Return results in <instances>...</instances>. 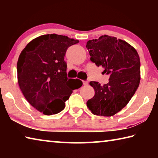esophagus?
<instances>
[{"label":"esophagus","mask_w":158,"mask_h":158,"mask_svg":"<svg viewBox=\"0 0 158 158\" xmlns=\"http://www.w3.org/2000/svg\"><path fill=\"white\" fill-rule=\"evenodd\" d=\"M83 84H84V85H86L89 84V82H88L87 81H83Z\"/></svg>","instance_id":"esophagus-1"}]
</instances>
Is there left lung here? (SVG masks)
I'll return each instance as SVG.
<instances>
[{"label": "left lung", "instance_id": "8db88e82", "mask_svg": "<svg viewBox=\"0 0 158 158\" xmlns=\"http://www.w3.org/2000/svg\"><path fill=\"white\" fill-rule=\"evenodd\" d=\"M86 48L90 60L105 69L107 84L90 81L95 95L86 105L97 116H111L124 108L137 90L140 82V59L135 48L121 39L102 35L89 40Z\"/></svg>", "mask_w": 158, "mask_h": 158}]
</instances>
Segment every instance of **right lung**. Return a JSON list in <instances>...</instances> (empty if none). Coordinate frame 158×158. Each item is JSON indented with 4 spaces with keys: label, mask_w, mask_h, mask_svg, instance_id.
Instances as JSON below:
<instances>
[{
    "label": "right lung",
    "mask_w": 158,
    "mask_h": 158,
    "mask_svg": "<svg viewBox=\"0 0 158 158\" xmlns=\"http://www.w3.org/2000/svg\"><path fill=\"white\" fill-rule=\"evenodd\" d=\"M79 42L61 35H43L29 42L20 53L19 85L30 105L44 115L63 111L73 90L83 84L78 79L67 77L64 60L68 48Z\"/></svg>",
    "instance_id": "add662e5"
}]
</instances>
